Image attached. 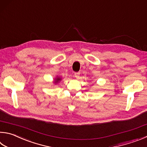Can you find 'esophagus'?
I'll return each instance as SVG.
<instances>
[{
    "label": "esophagus",
    "instance_id": "1",
    "mask_svg": "<svg viewBox=\"0 0 147 147\" xmlns=\"http://www.w3.org/2000/svg\"><path fill=\"white\" fill-rule=\"evenodd\" d=\"M80 73H74V77H75L76 79H78L80 78Z\"/></svg>",
    "mask_w": 147,
    "mask_h": 147
}]
</instances>
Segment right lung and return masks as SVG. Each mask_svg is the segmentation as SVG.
I'll return each instance as SVG.
<instances>
[{
    "label": "right lung",
    "mask_w": 147,
    "mask_h": 147,
    "mask_svg": "<svg viewBox=\"0 0 147 147\" xmlns=\"http://www.w3.org/2000/svg\"><path fill=\"white\" fill-rule=\"evenodd\" d=\"M61 80H62V78L61 77H59V76H57L56 78L54 79V82H53V84H57L59 83Z\"/></svg>",
    "instance_id": "add662e5"
}]
</instances>
